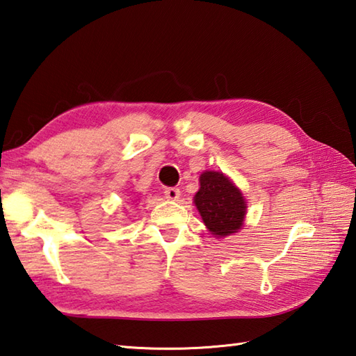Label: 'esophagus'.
Listing matches in <instances>:
<instances>
[{
    "label": "esophagus",
    "mask_w": 356,
    "mask_h": 356,
    "mask_svg": "<svg viewBox=\"0 0 356 356\" xmlns=\"http://www.w3.org/2000/svg\"><path fill=\"white\" fill-rule=\"evenodd\" d=\"M163 193H165V197L168 199V200H177L180 197V190H179V188H172V186L165 188Z\"/></svg>",
    "instance_id": "1"
}]
</instances>
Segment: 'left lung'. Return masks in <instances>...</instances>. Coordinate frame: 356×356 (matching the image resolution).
<instances>
[{
	"label": "left lung",
	"mask_w": 356,
	"mask_h": 356,
	"mask_svg": "<svg viewBox=\"0 0 356 356\" xmlns=\"http://www.w3.org/2000/svg\"><path fill=\"white\" fill-rule=\"evenodd\" d=\"M200 188L194 203L209 232L226 237L241 229L246 216V202L238 188L223 172L205 171L200 174Z\"/></svg>",
	"instance_id": "8db88e82"
}]
</instances>
